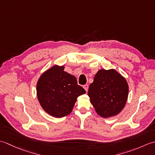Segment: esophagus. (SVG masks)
Returning a JSON list of instances; mask_svg holds the SVG:
<instances>
[{
  "label": "esophagus",
  "mask_w": 155,
  "mask_h": 155,
  "mask_svg": "<svg viewBox=\"0 0 155 155\" xmlns=\"http://www.w3.org/2000/svg\"><path fill=\"white\" fill-rule=\"evenodd\" d=\"M83 88H84V90L86 91H88V84H85L83 86Z\"/></svg>",
  "instance_id": "34e87169"
}]
</instances>
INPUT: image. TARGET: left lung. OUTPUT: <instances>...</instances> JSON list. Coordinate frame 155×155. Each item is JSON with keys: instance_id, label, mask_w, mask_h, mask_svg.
Masks as SVG:
<instances>
[{"instance_id": "8db88e82", "label": "left lung", "mask_w": 155, "mask_h": 155, "mask_svg": "<svg viewBox=\"0 0 155 155\" xmlns=\"http://www.w3.org/2000/svg\"><path fill=\"white\" fill-rule=\"evenodd\" d=\"M128 94L127 80L114 69L98 71L88 91L91 104L103 118L120 113L126 104Z\"/></svg>"}]
</instances>
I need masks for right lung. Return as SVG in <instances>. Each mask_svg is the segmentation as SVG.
<instances>
[{"label":"right lung","instance_id":"obj_1","mask_svg":"<svg viewBox=\"0 0 155 155\" xmlns=\"http://www.w3.org/2000/svg\"><path fill=\"white\" fill-rule=\"evenodd\" d=\"M64 66L54 65L41 74L37 84V98L45 111L61 118L71 113L78 96L86 91L77 78L64 71Z\"/></svg>","mask_w":155,"mask_h":155}]
</instances>
